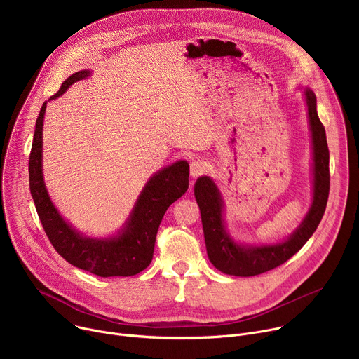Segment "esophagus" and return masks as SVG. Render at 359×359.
Returning <instances> with one entry per match:
<instances>
[{
    "label": "esophagus",
    "instance_id": "34e87169",
    "mask_svg": "<svg viewBox=\"0 0 359 359\" xmlns=\"http://www.w3.org/2000/svg\"><path fill=\"white\" fill-rule=\"evenodd\" d=\"M204 172H206V163H204L203 161L197 159V161L190 162V175L193 177H197V176L203 175Z\"/></svg>",
    "mask_w": 359,
    "mask_h": 359
}]
</instances>
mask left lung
I'll list each match as a JSON object with an SVG mask.
<instances>
[{"label":"left lung","mask_w":359,"mask_h":359,"mask_svg":"<svg viewBox=\"0 0 359 359\" xmlns=\"http://www.w3.org/2000/svg\"><path fill=\"white\" fill-rule=\"evenodd\" d=\"M304 97L313 143V203L309 213L290 237L280 243L262 245L237 243L226 231L224 203L216 183L208 176L198 177L194 183V197L201 215L209 260L224 274L251 277L284 264L309 241L324 216L330 193V151L325 129L317 114L316 93L310 88H304Z\"/></svg>","instance_id":"obj_1"}]
</instances>
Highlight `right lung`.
Returning a JSON list of instances; mask_svg holds the SVG:
<instances>
[{
    "label": "right lung",
    "mask_w": 359,
    "mask_h": 359,
    "mask_svg": "<svg viewBox=\"0 0 359 359\" xmlns=\"http://www.w3.org/2000/svg\"><path fill=\"white\" fill-rule=\"evenodd\" d=\"M90 71H78L48 100L60 97ZM46 100L35 123L29 155V190L42 227L54 248L69 264L99 277H129L143 271L153 259L159 224L172 203L189 187V163L179 161L153 175L140 191L123 227L108 238H90L75 230L57 210L42 175V128Z\"/></svg>",
    "instance_id": "add662e5"
}]
</instances>
